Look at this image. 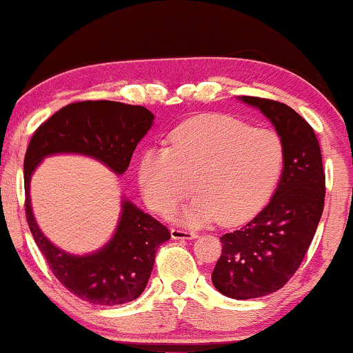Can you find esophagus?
<instances>
[{
	"label": "esophagus",
	"mask_w": 353,
	"mask_h": 353,
	"mask_svg": "<svg viewBox=\"0 0 353 353\" xmlns=\"http://www.w3.org/2000/svg\"><path fill=\"white\" fill-rule=\"evenodd\" d=\"M170 233L173 240H191V238L198 236V233L196 232L190 230V228H181V227H173Z\"/></svg>",
	"instance_id": "1"
}]
</instances>
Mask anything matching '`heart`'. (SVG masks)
Returning <instances> with one entry per match:
<instances>
[{"label": "heart", "instance_id": "obj_1", "mask_svg": "<svg viewBox=\"0 0 353 353\" xmlns=\"http://www.w3.org/2000/svg\"><path fill=\"white\" fill-rule=\"evenodd\" d=\"M283 145L276 132L232 117H203L150 149L139 165V186L154 212L170 216L193 191L201 194L185 221L245 222L263 208L282 173Z\"/></svg>", "mask_w": 353, "mask_h": 353}]
</instances>
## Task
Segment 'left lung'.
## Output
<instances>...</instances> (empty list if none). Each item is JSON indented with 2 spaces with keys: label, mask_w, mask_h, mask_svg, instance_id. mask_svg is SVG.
<instances>
[{
  "label": "left lung",
  "mask_w": 353,
  "mask_h": 353,
  "mask_svg": "<svg viewBox=\"0 0 353 353\" xmlns=\"http://www.w3.org/2000/svg\"><path fill=\"white\" fill-rule=\"evenodd\" d=\"M276 126L283 172L272 199L254 219L221 236L212 283L230 299H258L281 290L308 251L326 196L321 149L313 128L294 108L271 99L241 97Z\"/></svg>",
  "instance_id": "8db88e82"
}]
</instances>
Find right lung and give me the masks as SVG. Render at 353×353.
Returning a JSON list of instances; mask_svg holds the SVG:
<instances>
[{
    "instance_id": "add662e5",
    "label": "right lung",
    "mask_w": 353,
    "mask_h": 353,
    "mask_svg": "<svg viewBox=\"0 0 353 353\" xmlns=\"http://www.w3.org/2000/svg\"><path fill=\"white\" fill-rule=\"evenodd\" d=\"M152 120V113L141 105L112 100L74 102L37 128L26 150L24 205L32 236L61 285L92 305H123L143 294L155 253L170 240V230L125 201L115 236L107 246L89 256L68 254L50 243L35 223L29 198L30 175L43 157L58 152L90 155L121 175Z\"/></svg>"
}]
</instances>
